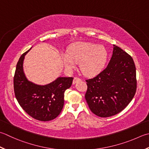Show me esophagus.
<instances>
[{
	"label": "esophagus",
	"mask_w": 149,
	"mask_h": 149,
	"mask_svg": "<svg viewBox=\"0 0 149 149\" xmlns=\"http://www.w3.org/2000/svg\"><path fill=\"white\" fill-rule=\"evenodd\" d=\"M81 81V79L80 78H79V77H75L74 78V80H73V84H75L76 83H77V82H79V81Z\"/></svg>",
	"instance_id": "34e87169"
}]
</instances>
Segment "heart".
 I'll return each mask as SVG.
<instances>
[{
    "mask_svg": "<svg viewBox=\"0 0 149 149\" xmlns=\"http://www.w3.org/2000/svg\"><path fill=\"white\" fill-rule=\"evenodd\" d=\"M66 68H75L79 63L81 71L86 76L99 74L104 68L107 59V51L103 46L89 42H79L69 48L68 53L61 55Z\"/></svg>",
    "mask_w": 149,
    "mask_h": 149,
    "instance_id": "obj_1",
    "label": "heart"
}]
</instances>
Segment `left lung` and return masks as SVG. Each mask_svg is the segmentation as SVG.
Wrapping results in <instances>:
<instances>
[{
	"label": "left lung",
	"instance_id": "8db88e82",
	"mask_svg": "<svg viewBox=\"0 0 149 149\" xmlns=\"http://www.w3.org/2000/svg\"><path fill=\"white\" fill-rule=\"evenodd\" d=\"M85 100L96 116L107 118L122 111L135 95L137 87L136 66L133 59L113 45L107 68L97 76L86 80Z\"/></svg>",
	"mask_w": 149,
	"mask_h": 149
}]
</instances>
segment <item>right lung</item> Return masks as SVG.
Masks as SVG:
<instances>
[{"label":"right lung","instance_id":"1","mask_svg":"<svg viewBox=\"0 0 149 149\" xmlns=\"http://www.w3.org/2000/svg\"><path fill=\"white\" fill-rule=\"evenodd\" d=\"M23 54L17 64L13 78L15 95L22 109L32 118L48 121L59 115L64 105V94L72 84L73 77H59L45 85H39L29 81L23 70L26 54Z\"/></svg>","mask_w":149,"mask_h":149}]
</instances>
